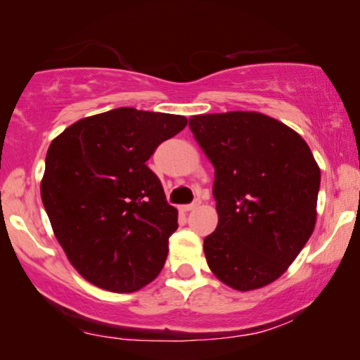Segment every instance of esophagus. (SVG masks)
I'll list each match as a JSON object with an SVG mask.
<instances>
[{"instance_id": "obj_1", "label": "esophagus", "mask_w": 360, "mask_h": 360, "mask_svg": "<svg viewBox=\"0 0 360 360\" xmlns=\"http://www.w3.org/2000/svg\"><path fill=\"white\" fill-rule=\"evenodd\" d=\"M201 205V201L200 200H195L193 201V203H191V205H185V206H181V211H185V213H186V211H191V210H195V208H198V206Z\"/></svg>"}]
</instances>
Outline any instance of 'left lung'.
<instances>
[{
	"instance_id": "1",
	"label": "left lung",
	"mask_w": 360,
	"mask_h": 360,
	"mask_svg": "<svg viewBox=\"0 0 360 360\" xmlns=\"http://www.w3.org/2000/svg\"><path fill=\"white\" fill-rule=\"evenodd\" d=\"M190 131L214 167L218 211L203 240L211 272L238 292L287 272L316 224L321 172L302 136L257 111L198 115Z\"/></svg>"
}]
</instances>
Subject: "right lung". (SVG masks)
Returning a JSON list of instances; mask_svg holds the SVG:
<instances>
[{
    "label": "right lung",
    "instance_id": "right-lung-1",
    "mask_svg": "<svg viewBox=\"0 0 360 360\" xmlns=\"http://www.w3.org/2000/svg\"><path fill=\"white\" fill-rule=\"evenodd\" d=\"M185 126L180 115L116 108L51 142L42 203L67 259L90 283L132 293L160 274L179 211L146 162Z\"/></svg>",
    "mask_w": 360,
    "mask_h": 360
}]
</instances>
